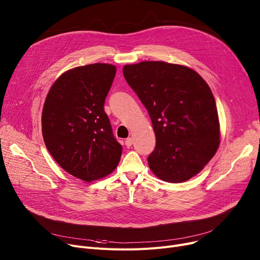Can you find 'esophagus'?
<instances>
[{
    "label": "esophagus",
    "instance_id": "1",
    "mask_svg": "<svg viewBox=\"0 0 260 260\" xmlns=\"http://www.w3.org/2000/svg\"><path fill=\"white\" fill-rule=\"evenodd\" d=\"M125 145H126L127 147H131V146L133 145V139H132V138H127V139L125 140Z\"/></svg>",
    "mask_w": 260,
    "mask_h": 260
}]
</instances>
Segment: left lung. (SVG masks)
<instances>
[{
    "instance_id": "8db88e82",
    "label": "left lung",
    "mask_w": 260,
    "mask_h": 260,
    "mask_svg": "<svg viewBox=\"0 0 260 260\" xmlns=\"http://www.w3.org/2000/svg\"><path fill=\"white\" fill-rule=\"evenodd\" d=\"M123 75L151 117L156 147L148 167L159 179L184 182L203 170L220 143L213 92L192 68L163 61L124 65Z\"/></svg>"
}]
</instances>
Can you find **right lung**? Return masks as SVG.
Instances as JSON below:
<instances>
[{"label":"right lung","mask_w":260,"mask_h":260,"mask_svg":"<svg viewBox=\"0 0 260 260\" xmlns=\"http://www.w3.org/2000/svg\"><path fill=\"white\" fill-rule=\"evenodd\" d=\"M116 71L106 63L72 68L54 81L44 102L42 135L48 152L83 181L109 175L121 158L122 145L103 107Z\"/></svg>","instance_id":"add662e5"}]
</instances>
